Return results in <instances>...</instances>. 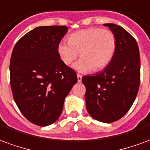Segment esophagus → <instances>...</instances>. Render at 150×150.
Segmentation results:
<instances>
[{
    "mask_svg": "<svg viewBox=\"0 0 150 150\" xmlns=\"http://www.w3.org/2000/svg\"><path fill=\"white\" fill-rule=\"evenodd\" d=\"M82 77H83V76L81 75H79V74L77 75V79H78L79 83H81V82H82Z\"/></svg>",
    "mask_w": 150,
    "mask_h": 150,
    "instance_id": "obj_1",
    "label": "esophagus"
}]
</instances>
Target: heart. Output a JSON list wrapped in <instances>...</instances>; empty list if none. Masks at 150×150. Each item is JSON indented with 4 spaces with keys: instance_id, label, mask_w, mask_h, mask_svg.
I'll return each instance as SVG.
<instances>
[{
    "instance_id": "1",
    "label": "heart",
    "mask_w": 150,
    "mask_h": 150,
    "mask_svg": "<svg viewBox=\"0 0 150 150\" xmlns=\"http://www.w3.org/2000/svg\"><path fill=\"white\" fill-rule=\"evenodd\" d=\"M116 38L110 30L91 28L77 31L68 36V43L61 42L57 52L61 60L70 66L80 54V60L74 65L77 71H98L111 62L116 50Z\"/></svg>"
}]
</instances>
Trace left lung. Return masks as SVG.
Listing matches in <instances>:
<instances>
[{"instance_id":"obj_1","label":"left lung","mask_w":150,"mask_h":150,"mask_svg":"<svg viewBox=\"0 0 150 150\" xmlns=\"http://www.w3.org/2000/svg\"><path fill=\"white\" fill-rule=\"evenodd\" d=\"M115 35L116 50L102 72L82 78L86 110L92 117L114 122L130 109L140 85V55L135 39L119 25L105 24Z\"/></svg>"}]
</instances>
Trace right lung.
Segmentation results:
<instances>
[{
    "label": "right lung",
    "mask_w": 150,
    "mask_h": 150,
    "mask_svg": "<svg viewBox=\"0 0 150 150\" xmlns=\"http://www.w3.org/2000/svg\"><path fill=\"white\" fill-rule=\"evenodd\" d=\"M67 26H41L19 40L10 59L13 98L23 115L35 125H51L60 116L65 98L77 75L62 62L59 44Z\"/></svg>",
    "instance_id": "1"
}]
</instances>
